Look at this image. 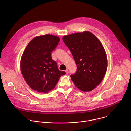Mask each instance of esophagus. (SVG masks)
Instances as JSON below:
<instances>
[{"label":"esophagus","instance_id":"1","mask_svg":"<svg viewBox=\"0 0 131 131\" xmlns=\"http://www.w3.org/2000/svg\"><path fill=\"white\" fill-rule=\"evenodd\" d=\"M65 72H66V74H68V69H66V70H65Z\"/></svg>","mask_w":131,"mask_h":131}]
</instances>
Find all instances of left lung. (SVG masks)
<instances>
[{
  "label": "left lung",
  "instance_id": "8db88e82",
  "mask_svg": "<svg viewBox=\"0 0 131 131\" xmlns=\"http://www.w3.org/2000/svg\"><path fill=\"white\" fill-rule=\"evenodd\" d=\"M63 40L77 65L76 72L70 75L71 80L80 90L92 91L101 82L107 69L104 47L94 34L87 31L64 36Z\"/></svg>",
  "mask_w": 131,
  "mask_h": 131
}]
</instances>
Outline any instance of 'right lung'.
<instances>
[{
  "instance_id": "right-lung-1",
  "label": "right lung",
  "mask_w": 131,
  "mask_h": 131,
  "mask_svg": "<svg viewBox=\"0 0 131 131\" xmlns=\"http://www.w3.org/2000/svg\"><path fill=\"white\" fill-rule=\"evenodd\" d=\"M60 40L59 37L50 34L36 36L24 51L21 70L24 79L32 90L48 93L55 88L60 77L66 74L59 70L51 57L52 52Z\"/></svg>"
}]
</instances>
